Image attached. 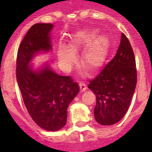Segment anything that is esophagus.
Here are the masks:
<instances>
[{
	"label": "esophagus",
	"instance_id": "1",
	"mask_svg": "<svg viewBox=\"0 0 152 152\" xmlns=\"http://www.w3.org/2000/svg\"><path fill=\"white\" fill-rule=\"evenodd\" d=\"M79 85H80V88L81 92H84V91L87 90V85H86L85 83H80Z\"/></svg>",
	"mask_w": 152,
	"mask_h": 152
}]
</instances>
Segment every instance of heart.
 Returning a JSON list of instances; mask_svg holds the SVG:
<instances>
[{
	"instance_id": "1",
	"label": "heart",
	"mask_w": 152,
	"mask_h": 152,
	"mask_svg": "<svg viewBox=\"0 0 152 152\" xmlns=\"http://www.w3.org/2000/svg\"><path fill=\"white\" fill-rule=\"evenodd\" d=\"M95 29H85L77 32L72 37L69 46L60 45L57 49V57L64 67L72 66L76 61L75 53L83 50L82 64L91 73L97 72L103 67L110 48L107 38L98 35Z\"/></svg>"
}]
</instances>
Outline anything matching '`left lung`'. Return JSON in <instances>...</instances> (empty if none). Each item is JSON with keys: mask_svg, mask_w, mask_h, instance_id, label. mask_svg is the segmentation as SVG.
Instances as JSON below:
<instances>
[{"mask_svg": "<svg viewBox=\"0 0 152 152\" xmlns=\"http://www.w3.org/2000/svg\"><path fill=\"white\" fill-rule=\"evenodd\" d=\"M137 81L134 53L122 33L115 57L88 84L96 95L94 114L99 124L112 125L122 119L129 107Z\"/></svg>", "mask_w": 152, "mask_h": 152, "instance_id": "obj_1", "label": "left lung"}]
</instances>
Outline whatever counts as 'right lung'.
<instances>
[{"label":"right lung","instance_id":"1","mask_svg":"<svg viewBox=\"0 0 152 152\" xmlns=\"http://www.w3.org/2000/svg\"><path fill=\"white\" fill-rule=\"evenodd\" d=\"M52 23L33 25L20 43L16 58V80L30 116L39 127L57 131L67 121L68 107L80 91L77 83L69 76H60L45 63L32 66L35 55L53 49Z\"/></svg>","mask_w":152,"mask_h":152}]
</instances>
